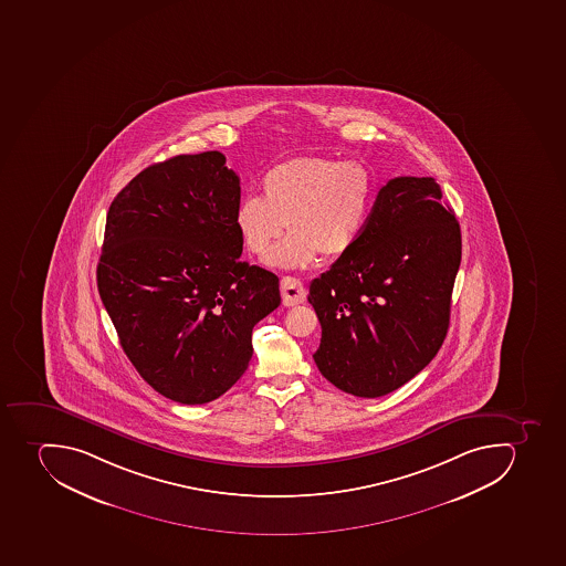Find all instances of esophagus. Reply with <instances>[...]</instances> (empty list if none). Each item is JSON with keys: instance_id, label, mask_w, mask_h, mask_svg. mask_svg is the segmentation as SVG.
I'll list each match as a JSON object with an SVG mask.
<instances>
[{"instance_id": "34e87169", "label": "esophagus", "mask_w": 566, "mask_h": 566, "mask_svg": "<svg viewBox=\"0 0 566 566\" xmlns=\"http://www.w3.org/2000/svg\"><path fill=\"white\" fill-rule=\"evenodd\" d=\"M281 295H283L285 306H297L306 300V290L300 280L286 276L281 280Z\"/></svg>"}]
</instances>
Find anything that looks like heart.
<instances>
[{
  "label": "heart",
  "instance_id": "1",
  "mask_svg": "<svg viewBox=\"0 0 566 566\" xmlns=\"http://www.w3.org/2000/svg\"><path fill=\"white\" fill-rule=\"evenodd\" d=\"M262 197H245L234 211V228L252 256H265L289 229L266 263L304 269L323 258L352 251L369 220L375 177L360 163L328 157H295L266 171Z\"/></svg>",
  "mask_w": 566,
  "mask_h": 566
}]
</instances>
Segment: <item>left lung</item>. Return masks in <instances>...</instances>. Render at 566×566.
Masks as SVG:
<instances>
[{"mask_svg":"<svg viewBox=\"0 0 566 566\" xmlns=\"http://www.w3.org/2000/svg\"><path fill=\"white\" fill-rule=\"evenodd\" d=\"M441 200L432 177L390 179L352 251L310 283L323 328L315 364L347 395H389L444 343L462 243Z\"/></svg>","mask_w":566,"mask_h":566,"instance_id":"8db88e82","label":"left lung"}]
</instances>
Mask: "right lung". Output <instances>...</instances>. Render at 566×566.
<instances>
[{
  "instance_id": "1",
  "label": "right lung",
  "mask_w": 566,
  "mask_h": 566,
  "mask_svg": "<svg viewBox=\"0 0 566 566\" xmlns=\"http://www.w3.org/2000/svg\"><path fill=\"white\" fill-rule=\"evenodd\" d=\"M240 179L226 156L182 154L111 202L96 283L119 344L165 398L202 405L252 357V328L280 306V280L242 262Z\"/></svg>"
}]
</instances>
